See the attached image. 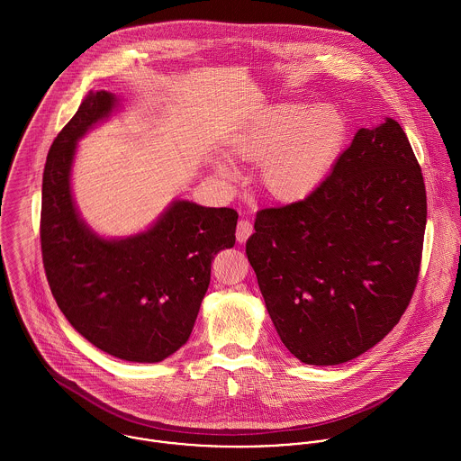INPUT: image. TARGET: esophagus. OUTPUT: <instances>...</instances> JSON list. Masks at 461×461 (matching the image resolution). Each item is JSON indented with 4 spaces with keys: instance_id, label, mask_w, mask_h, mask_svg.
Returning a JSON list of instances; mask_svg holds the SVG:
<instances>
[{
    "instance_id": "34e87169",
    "label": "esophagus",
    "mask_w": 461,
    "mask_h": 461,
    "mask_svg": "<svg viewBox=\"0 0 461 461\" xmlns=\"http://www.w3.org/2000/svg\"><path fill=\"white\" fill-rule=\"evenodd\" d=\"M254 232V225L250 220H240L238 221V227H236V240L240 243H245Z\"/></svg>"
}]
</instances>
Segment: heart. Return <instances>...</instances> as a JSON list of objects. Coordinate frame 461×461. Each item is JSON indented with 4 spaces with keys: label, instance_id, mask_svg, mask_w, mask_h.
<instances>
[{
    "label": "heart",
    "instance_id": "obj_1",
    "mask_svg": "<svg viewBox=\"0 0 461 461\" xmlns=\"http://www.w3.org/2000/svg\"><path fill=\"white\" fill-rule=\"evenodd\" d=\"M348 119L330 104L280 101L263 110L229 141V154L259 163L258 183L276 202H298L316 192L337 165L348 141ZM223 177L232 167L216 159Z\"/></svg>",
    "mask_w": 461,
    "mask_h": 461
}]
</instances>
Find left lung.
<instances>
[{
  "mask_svg": "<svg viewBox=\"0 0 461 461\" xmlns=\"http://www.w3.org/2000/svg\"><path fill=\"white\" fill-rule=\"evenodd\" d=\"M426 214L420 167L394 119L358 130L309 197L258 212L247 256L298 360L337 366L394 329L417 285Z\"/></svg>",
  "mask_w": 461,
  "mask_h": 461,
  "instance_id": "1",
  "label": "left lung"
}]
</instances>
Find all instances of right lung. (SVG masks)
<instances>
[{
    "label": "right lung",
    "mask_w": 461,
    "mask_h": 461,
    "mask_svg": "<svg viewBox=\"0 0 461 461\" xmlns=\"http://www.w3.org/2000/svg\"><path fill=\"white\" fill-rule=\"evenodd\" d=\"M90 92L55 138L42 177L41 245L67 321L101 351L154 364L176 353L197 320L214 256L236 243L238 212L174 200L143 232L103 238L79 216L70 170L77 140L117 108Z\"/></svg>",
    "instance_id": "obj_1"
}]
</instances>
